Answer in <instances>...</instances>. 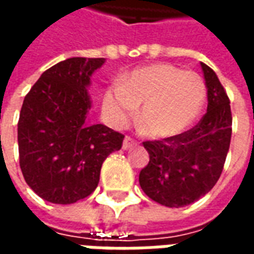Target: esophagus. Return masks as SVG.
Returning <instances> with one entry per match:
<instances>
[{
	"mask_svg": "<svg viewBox=\"0 0 254 254\" xmlns=\"http://www.w3.org/2000/svg\"><path fill=\"white\" fill-rule=\"evenodd\" d=\"M133 145H134V141H133L132 138H130V137L124 138V143H122V148L129 149V148H132Z\"/></svg>",
	"mask_w": 254,
	"mask_h": 254,
	"instance_id": "34e87169",
	"label": "esophagus"
}]
</instances>
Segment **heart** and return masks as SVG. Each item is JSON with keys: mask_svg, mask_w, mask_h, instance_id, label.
I'll list each match as a JSON object with an SVG mask.
<instances>
[{"mask_svg": "<svg viewBox=\"0 0 254 254\" xmlns=\"http://www.w3.org/2000/svg\"><path fill=\"white\" fill-rule=\"evenodd\" d=\"M205 102L201 76L169 64L140 67L105 89L102 111L114 127H122L141 106L138 120L152 138H171L196 122Z\"/></svg>", "mask_w": 254, "mask_h": 254, "instance_id": "b5f03b06", "label": "heart"}]
</instances>
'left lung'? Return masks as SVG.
Masks as SVG:
<instances>
[{
  "label": "left lung",
  "mask_w": 254,
  "mask_h": 254,
  "mask_svg": "<svg viewBox=\"0 0 254 254\" xmlns=\"http://www.w3.org/2000/svg\"><path fill=\"white\" fill-rule=\"evenodd\" d=\"M207 87V113L190 130L176 137L145 141L148 165L140 171L144 193L169 208L187 207L218 182L231 140L229 96L216 73L200 63Z\"/></svg>",
  "instance_id": "1"
}]
</instances>
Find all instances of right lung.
I'll list each match as a JSON object with an SVG mask.
<instances>
[{
    "mask_svg": "<svg viewBox=\"0 0 254 254\" xmlns=\"http://www.w3.org/2000/svg\"><path fill=\"white\" fill-rule=\"evenodd\" d=\"M105 58L73 57L42 73L17 124L20 169L28 187L53 204H73L99 184L105 159L124 134L88 120V87Z\"/></svg>",
    "mask_w": 254,
    "mask_h": 254,
    "instance_id": "right-lung-1",
    "label": "right lung"
}]
</instances>
